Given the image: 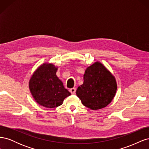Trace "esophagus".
I'll list each match as a JSON object with an SVG mask.
<instances>
[{"mask_svg": "<svg viewBox=\"0 0 149 149\" xmlns=\"http://www.w3.org/2000/svg\"><path fill=\"white\" fill-rule=\"evenodd\" d=\"M70 92L72 94H74L76 93V88H71L70 89Z\"/></svg>", "mask_w": 149, "mask_h": 149, "instance_id": "esophagus-1", "label": "esophagus"}]
</instances>
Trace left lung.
I'll return each instance as SVG.
<instances>
[{
    "instance_id": "1",
    "label": "left lung",
    "mask_w": 149,
    "mask_h": 149,
    "mask_svg": "<svg viewBox=\"0 0 149 149\" xmlns=\"http://www.w3.org/2000/svg\"><path fill=\"white\" fill-rule=\"evenodd\" d=\"M117 90L114 76L100 62L88 67L84 82L76 90L83 104L92 110L105 107L113 100Z\"/></svg>"
}]
</instances>
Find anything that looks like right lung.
I'll return each instance as SVG.
<instances>
[{"mask_svg":"<svg viewBox=\"0 0 149 149\" xmlns=\"http://www.w3.org/2000/svg\"><path fill=\"white\" fill-rule=\"evenodd\" d=\"M58 68L43 63L36 70L29 81V89L34 100L45 107L55 108L61 105L71 95L56 73Z\"/></svg>","mask_w":149,"mask_h":149,"instance_id":"obj_1","label":"right lung"}]
</instances>
